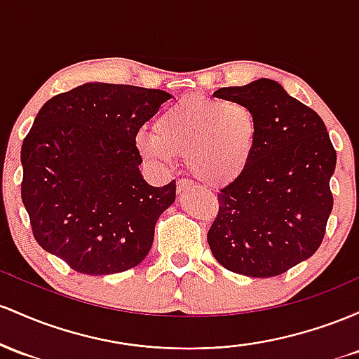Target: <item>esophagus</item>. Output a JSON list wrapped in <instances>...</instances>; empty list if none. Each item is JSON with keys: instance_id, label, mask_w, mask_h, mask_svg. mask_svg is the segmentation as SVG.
Here are the masks:
<instances>
[{"instance_id": "esophagus-1", "label": "esophagus", "mask_w": 359, "mask_h": 359, "mask_svg": "<svg viewBox=\"0 0 359 359\" xmlns=\"http://www.w3.org/2000/svg\"><path fill=\"white\" fill-rule=\"evenodd\" d=\"M191 187H193V184L190 183V181H187V180H180V181H178V184H176V191H178V195H183V193L190 190Z\"/></svg>"}]
</instances>
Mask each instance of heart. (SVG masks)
Masks as SVG:
<instances>
[{
  "mask_svg": "<svg viewBox=\"0 0 359 359\" xmlns=\"http://www.w3.org/2000/svg\"><path fill=\"white\" fill-rule=\"evenodd\" d=\"M259 123L241 102L188 95L159 115L156 134L140 132V156L169 166L187 158L190 172L208 187H224L244 175L255 158Z\"/></svg>",
  "mask_w": 359,
  "mask_h": 359,
  "instance_id": "heart-1",
  "label": "heart"
}]
</instances>
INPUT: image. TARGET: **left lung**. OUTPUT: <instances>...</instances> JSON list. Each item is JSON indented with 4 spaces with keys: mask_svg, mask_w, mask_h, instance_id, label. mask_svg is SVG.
<instances>
[{
    "mask_svg": "<svg viewBox=\"0 0 359 359\" xmlns=\"http://www.w3.org/2000/svg\"><path fill=\"white\" fill-rule=\"evenodd\" d=\"M213 96L248 104L259 135L244 175L217 193L208 245L229 271L278 276L309 259L324 239L336 151L320 116L273 79L220 88Z\"/></svg>",
    "mask_w": 359,
    "mask_h": 359,
    "instance_id": "1",
    "label": "left lung"
}]
</instances>
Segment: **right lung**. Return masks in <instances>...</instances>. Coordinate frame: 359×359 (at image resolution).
Instances as JSON below:
<instances>
[{"instance_id":"add662e5","label":"right lung","mask_w":359,"mask_h":359,"mask_svg":"<svg viewBox=\"0 0 359 359\" xmlns=\"http://www.w3.org/2000/svg\"><path fill=\"white\" fill-rule=\"evenodd\" d=\"M172 98L163 90L84 83L40 108L22 146V200L40 248L83 275H114L146 259L176 181L140 175L139 128Z\"/></svg>"}]
</instances>
